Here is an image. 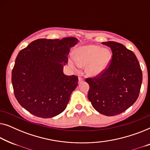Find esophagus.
<instances>
[{
    "instance_id": "esophagus-1",
    "label": "esophagus",
    "mask_w": 150,
    "mask_h": 150,
    "mask_svg": "<svg viewBox=\"0 0 150 150\" xmlns=\"http://www.w3.org/2000/svg\"><path fill=\"white\" fill-rule=\"evenodd\" d=\"M83 81H84L83 78H82V77H79V83H81V82Z\"/></svg>"
}]
</instances>
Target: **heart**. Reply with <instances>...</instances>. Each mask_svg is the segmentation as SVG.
Returning <instances> with one entry per match:
<instances>
[{"label":"heart","instance_id":"obj_1","mask_svg":"<svg viewBox=\"0 0 150 150\" xmlns=\"http://www.w3.org/2000/svg\"><path fill=\"white\" fill-rule=\"evenodd\" d=\"M76 62L70 60L74 69L86 67V73L90 76H96L106 70L111 60V52L107 48L97 45H85L78 47L75 52Z\"/></svg>","mask_w":150,"mask_h":150}]
</instances>
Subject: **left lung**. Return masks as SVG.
<instances>
[{
  "label": "left lung",
  "instance_id": "obj_1",
  "mask_svg": "<svg viewBox=\"0 0 150 150\" xmlns=\"http://www.w3.org/2000/svg\"><path fill=\"white\" fill-rule=\"evenodd\" d=\"M112 52L109 67L94 77L86 78L88 98L101 114H120L135 103L142 83V71L133 52L121 43L103 42Z\"/></svg>",
  "mask_w": 150,
  "mask_h": 150
}]
</instances>
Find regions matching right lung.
<instances>
[{
	"mask_svg": "<svg viewBox=\"0 0 150 150\" xmlns=\"http://www.w3.org/2000/svg\"><path fill=\"white\" fill-rule=\"evenodd\" d=\"M75 37L39 39L21 50L12 70L15 96L21 106L35 116L50 118L64 111L71 94L77 86L76 75H66Z\"/></svg>",
	"mask_w": 150,
	"mask_h": 150,
	"instance_id": "right-lung-1",
	"label": "right lung"
}]
</instances>
